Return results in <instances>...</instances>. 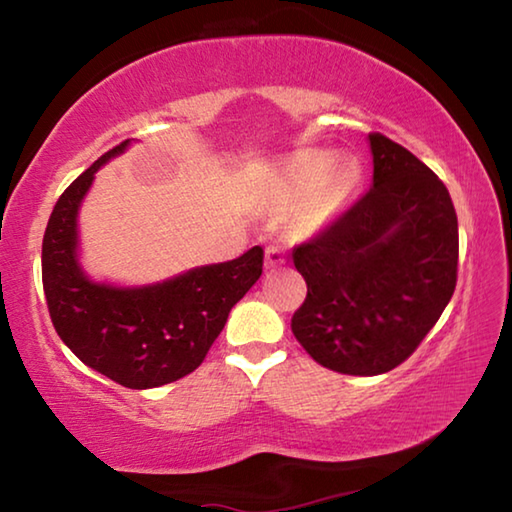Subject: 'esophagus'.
Wrapping results in <instances>:
<instances>
[{"label":"esophagus","instance_id":"34e87169","mask_svg":"<svg viewBox=\"0 0 512 512\" xmlns=\"http://www.w3.org/2000/svg\"><path fill=\"white\" fill-rule=\"evenodd\" d=\"M284 262H287V253H284L282 248H277V246H268V248H266V253H264V266H266V271H273V268L282 266Z\"/></svg>","mask_w":512,"mask_h":512}]
</instances>
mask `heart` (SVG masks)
Returning <instances> with one entry per match:
<instances>
[{"label":"heart","instance_id":"obj_1","mask_svg":"<svg viewBox=\"0 0 512 512\" xmlns=\"http://www.w3.org/2000/svg\"><path fill=\"white\" fill-rule=\"evenodd\" d=\"M284 180H287L289 194L300 198L314 194L323 182L326 183L320 189L316 201L307 210H302L296 216V221H293V228L300 235H316L339 212V207L352 192V187L357 185L359 167L352 160L336 162L334 153L314 151L291 160L287 173H284Z\"/></svg>","mask_w":512,"mask_h":512}]
</instances>
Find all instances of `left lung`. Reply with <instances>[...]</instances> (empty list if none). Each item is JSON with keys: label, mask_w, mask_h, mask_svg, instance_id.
<instances>
[{"label": "left lung", "mask_w": 512, "mask_h": 512, "mask_svg": "<svg viewBox=\"0 0 512 512\" xmlns=\"http://www.w3.org/2000/svg\"><path fill=\"white\" fill-rule=\"evenodd\" d=\"M368 144L370 192L293 250L307 282L293 336L320 366L359 377L409 359L452 300L458 264L447 187L388 137Z\"/></svg>", "instance_id": "1"}]
</instances>
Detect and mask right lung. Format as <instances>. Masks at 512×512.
Segmentation results:
<instances>
[{
    "instance_id": "add662e5",
    "label": "right lung",
    "mask_w": 512,
    "mask_h": 512,
    "mask_svg": "<svg viewBox=\"0 0 512 512\" xmlns=\"http://www.w3.org/2000/svg\"><path fill=\"white\" fill-rule=\"evenodd\" d=\"M131 144L101 155L58 198L42 239V287L67 348L117 384L146 391L201 366L230 309L262 275L264 250L253 246L230 262L194 266L151 284L90 277L81 264V205L94 173Z\"/></svg>"
}]
</instances>
